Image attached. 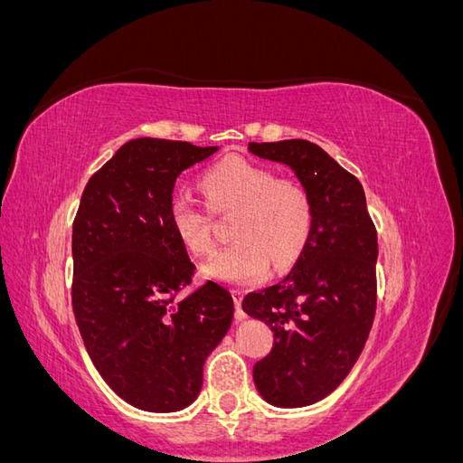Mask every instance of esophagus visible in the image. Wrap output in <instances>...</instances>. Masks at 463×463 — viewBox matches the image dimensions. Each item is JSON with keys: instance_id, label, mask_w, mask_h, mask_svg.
<instances>
[{"instance_id": "1", "label": "esophagus", "mask_w": 463, "mask_h": 463, "mask_svg": "<svg viewBox=\"0 0 463 463\" xmlns=\"http://www.w3.org/2000/svg\"><path fill=\"white\" fill-rule=\"evenodd\" d=\"M232 296H233V301H235V318L237 320H243L247 315L243 313V309H241V301H243V291L241 289H233L232 291Z\"/></svg>"}]
</instances>
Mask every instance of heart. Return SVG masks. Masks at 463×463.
<instances>
[{"label":"heart","mask_w":463,"mask_h":463,"mask_svg":"<svg viewBox=\"0 0 463 463\" xmlns=\"http://www.w3.org/2000/svg\"><path fill=\"white\" fill-rule=\"evenodd\" d=\"M201 185L214 213H235L237 240L210 259L203 272L226 284H259L299 259L315 223V203L301 181L278 177L274 167L245 156H226L203 174ZM170 226L193 255H210L216 243L210 210L175 191L167 203Z\"/></svg>","instance_id":"heart-1"}]
</instances>
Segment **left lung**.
<instances>
[{
    "label": "left lung",
    "instance_id": "obj_1",
    "mask_svg": "<svg viewBox=\"0 0 463 463\" xmlns=\"http://www.w3.org/2000/svg\"><path fill=\"white\" fill-rule=\"evenodd\" d=\"M249 150L289 165L315 203L311 237L289 274L243 299V311L274 332L272 352L253 367L260 396L303 408L332 394L365 347L376 311V228L359 179L318 145L289 138Z\"/></svg>",
    "mask_w": 463,
    "mask_h": 463
}]
</instances>
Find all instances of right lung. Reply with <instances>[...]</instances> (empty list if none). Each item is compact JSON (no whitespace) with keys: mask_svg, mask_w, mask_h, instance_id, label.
<instances>
[{"mask_svg":"<svg viewBox=\"0 0 463 463\" xmlns=\"http://www.w3.org/2000/svg\"><path fill=\"white\" fill-rule=\"evenodd\" d=\"M218 146L125 143L82 191L73 222V313L106 384L145 411L199 396L203 367L233 318L230 291L191 286L194 264L167 220L177 175Z\"/></svg>","mask_w":463,"mask_h":463,"instance_id":"obj_1","label":"right lung"}]
</instances>
